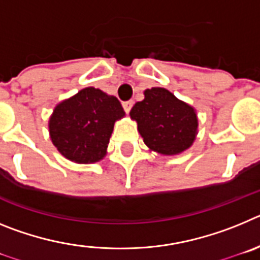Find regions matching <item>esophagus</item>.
<instances>
[{
	"instance_id": "1",
	"label": "esophagus",
	"mask_w": 260,
	"mask_h": 260,
	"mask_svg": "<svg viewBox=\"0 0 260 260\" xmlns=\"http://www.w3.org/2000/svg\"><path fill=\"white\" fill-rule=\"evenodd\" d=\"M133 104H134V103H133L132 100H128V102H125V103H122V107H123V109H125V112H126V113H128V112H130V110H132V108H133Z\"/></svg>"
}]
</instances>
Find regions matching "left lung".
I'll use <instances>...</instances> for the list:
<instances>
[{"mask_svg":"<svg viewBox=\"0 0 260 260\" xmlns=\"http://www.w3.org/2000/svg\"><path fill=\"white\" fill-rule=\"evenodd\" d=\"M138 132L150 151L164 156L182 153L198 135V114L194 107L177 99L171 91L152 87L130 110Z\"/></svg>","mask_w":260,"mask_h":260,"instance_id":"obj_1","label":"left lung"}]
</instances>
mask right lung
Returning a JSON list of instances; mask_svg holds the SVG:
<instances>
[{"instance_id": "obj_1", "label": "right lung", "mask_w": 260, "mask_h": 260, "mask_svg": "<svg viewBox=\"0 0 260 260\" xmlns=\"http://www.w3.org/2000/svg\"><path fill=\"white\" fill-rule=\"evenodd\" d=\"M123 117L116 96L86 87L54 107L48 122L50 141L70 161L93 164L105 157L114 122Z\"/></svg>"}]
</instances>
